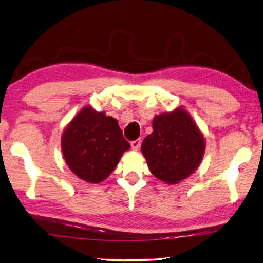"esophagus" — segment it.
<instances>
[{
    "label": "esophagus",
    "mask_w": 263,
    "mask_h": 263,
    "mask_svg": "<svg viewBox=\"0 0 263 263\" xmlns=\"http://www.w3.org/2000/svg\"><path fill=\"white\" fill-rule=\"evenodd\" d=\"M141 144H142V141L140 140V138H138V140H135V141H133V142L130 143V145H132V148H133V150H135V151H137V150H140V147H141Z\"/></svg>",
    "instance_id": "esophagus-1"
}]
</instances>
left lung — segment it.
<instances>
[{
	"label": "left lung",
	"instance_id": "left-lung-1",
	"mask_svg": "<svg viewBox=\"0 0 263 263\" xmlns=\"http://www.w3.org/2000/svg\"><path fill=\"white\" fill-rule=\"evenodd\" d=\"M153 132L142 143L150 172L167 184H177L199 167L205 153V138L183 107L156 116Z\"/></svg>",
	"mask_w": 263,
	"mask_h": 263
}]
</instances>
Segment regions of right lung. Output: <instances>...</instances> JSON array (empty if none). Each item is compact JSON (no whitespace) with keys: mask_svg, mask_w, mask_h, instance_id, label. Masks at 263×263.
Returning a JSON list of instances; mask_svg holds the SVG:
<instances>
[{"mask_svg":"<svg viewBox=\"0 0 263 263\" xmlns=\"http://www.w3.org/2000/svg\"><path fill=\"white\" fill-rule=\"evenodd\" d=\"M129 147L117 119L90 105L72 119L62 135L66 165L79 178L93 184L108 177Z\"/></svg>","mask_w":263,"mask_h":263,"instance_id":"1","label":"right lung"}]
</instances>
